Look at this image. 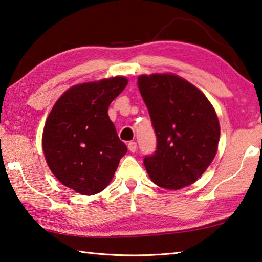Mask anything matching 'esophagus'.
Wrapping results in <instances>:
<instances>
[{
  "label": "esophagus",
  "instance_id": "obj_1",
  "mask_svg": "<svg viewBox=\"0 0 262 262\" xmlns=\"http://www.w3.org/2000/svg\"><path fill=\"white\" fill-rule=\"evenodd\" d=\"M127 148H128V150H130V152L135 153L137 150V143H135V141H130V143L127 144Z\"/></svg>",
  "mask_w": 262,
  "mask_h": 262
}]
</instances>
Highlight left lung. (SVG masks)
Listing matches in <instances>:
<instances>
[{"label": "left lung", "instance_id": "left-lung-1", "mask_svg": "<svg viewBox=\"0 0 262 262\" xmlns=\"http://www.w3.org/2000/svg\"><path fill=\"white\" fill-rule=\"evenodd\" d=\"M138 87L157 135V150L144 159L155 184L168 190L189 186L215 158L217 115L199 89L172 73L138 78Z\"/></svg>", "mask_w": 262, "mask_h": 262}]
</instances>
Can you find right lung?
Listing matches in <instances>:
<instances>
[{
    "label": "right lung",
    "mask_w": 262,
    "mask_h": 262,
    "mask_svg": "<svg viewBox=\"0 0 262 262\" xmlns=\"http://www.w3.org/2000/svg\"><path fill=\"white\" fill-rule=\"evenodd\" d=\"M127 85L125 77L72 86L46 121L42 149L54 176L84 195L109 185L127 148L108 116L109 104Z\"/></svg>",
    "instance_id": "1"
}]
</instances>
